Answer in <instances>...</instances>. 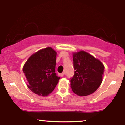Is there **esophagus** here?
<instances>
[{
    "label": "esophagus",
    "instance_id": "obj_1",
    "mask_svg": "<svg viewBox=\"0 0 125 125\" xmlns=\"http://www.w3.org/2000/svg\"><path fill=\"white\" fill-rule=\"evenodd\" d=\"M64 74H65V73L64 72V73H62L60 74V76H62V77H63V76H64Z\"/></svg>",
    "mask_w": 125,
    "mask_h": 125
}]
</instances>
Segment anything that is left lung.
I'll use <instances>...</instances> for the list:
<instances>
[{
  "mask_svg": "<svg viewBox=\"0 0 125 125\" xmlns=\"http://www.w3.org/2000/svg\"><path fill=\"white\" fill-rule=\"evenodd\" d=\"M73 59L75 71L71 80L72 90L79 96L93 94L102 82L104 64L84 51L73 53Z\"/></svg>",
  "mask_w": 125,
  "mask_h": 125,
  "instance_id": "1",
  "label": "left lung"
}]
</instances>
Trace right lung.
Here are the masks:
<instances>
[{
    "label": "right lung",
    "mask_w": 125,
    "mask_h": 125,
    "mask_svg": "<svg viewBox=\"0 0 125 125\" xmlns=\"http://www.w3.org/2000/svg\"><path fill=\"white\" fill-rule=\"evenodd\" d=\"M57 53L51 47L42 49L28 58L23 67L28 88L39 96L53 91L60 77L55 73Z\"/></svg>",
    "instance_id": "add662e5"
}]
</instances>
